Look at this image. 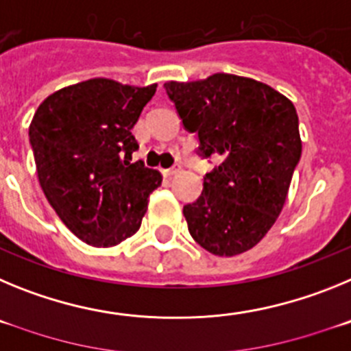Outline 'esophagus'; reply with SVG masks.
<instances>
[{
  "instance_id": "obj_1",
  "label": "esophagus",
  "mask_w": 351,
  "mask_h": 351,
  "mask_svg": "<svg viewBox=\"0 0 351 351\" xmlns=\"http://www.w3.org/2000/svg\"><path fill=\"white\" fill-rule=\"evenodd\" d=\"M179 172H181V165H179V163H176V165L170 167V169L163 170V173H165V176H176V173H179Z\"/></svg>"
}]
</instances>
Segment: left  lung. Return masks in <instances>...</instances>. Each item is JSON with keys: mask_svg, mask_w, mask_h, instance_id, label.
<instances>
[{"mask_svg": "<svg viewBox=\"0 0 351 351\" xmlns=\"http://www.w3.org/2000/svg\"><path fill=\"white\" fill-rule=\"evenodd\" d=\"M198 151L221 163L204 176L202 195L182 209L191 237L216 256H235L265 237L302 153L297 110L267 84L232 73L165 82Z\"/></svg>", "mask_w": 351, "mask_h": 351, "instance_id": "obj_1", "label": "left lung"}]
</instances>
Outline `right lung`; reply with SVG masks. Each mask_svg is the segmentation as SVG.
<instances>
[{"label":"right lung","mask_w":351,"mask_h":351,"mask_svg":"<svg viewBox=\"0 0 351 351\" xmlns=\"http://www.w3.org/2000/svg\"><path fill=\"white\" fill-rule=\"evenodd\" d=\"M156 93L112 79H89L52 93L29 125L36 173L61 221L80 241L117 246L141 228L161 173L132 163V128Z\"/></svg>","instance_id":"add662e5"}]
</instances>
